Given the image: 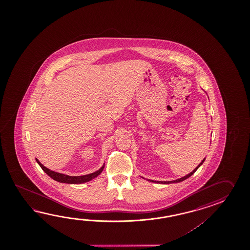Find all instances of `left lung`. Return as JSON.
<instances>
[{
	"label": "left lung",
	"mask_w": 250,
	"mask_h": 250,
	"mask_svg": "<svg viewBox=\"0 0 250 250\" xmlns=\"http://www.w3.org/2000/svg\"><path fill=\"white\" fill-rule=\"evenodd\" d=\"M205 160H206V158L205 159L203 160L202 162L198 165V166H197V168L195 169V170H193V171H191L190 173H188V175L184 176V177H182V178H181V179H178V180H176V181H152V182H157V183H163V184H170V183H177V182H181V181H185L186 179H188V178H189L190 176L193 175L194 173H195V171L201 166V165H203V163L205 162Z\"/></svg>",
	"instance_id": "obj_1"
}]
</instances>
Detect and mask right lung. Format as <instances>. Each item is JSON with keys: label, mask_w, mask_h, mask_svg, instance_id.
Returning <instances> with one entry per match:
<instances>
[{"label": "right lung", "mask_w": 250, "mask_h": 250, "mask_svg": "<svg viewBox=\"0 0 250 250\" xmlns=\"http://www.w3.org/2000/svg\"><path fill=\"white\" fill-rule=\"evenodd\" d=\"M37 160L38 165H40V167L42 168V170L47 174L48 176H50L53 180L54 181H59V182H62V183H68V184H81V183H85L87 181H90L95 179L96 177L99 175L101 173L104 166H103L101 169H99L98 170H96L93 173L90 174H86V175L83 176H69L65 175L62 173H59V172H55L53 170H49L46 167H44L43 165Z\"/></svg>", "instance_id": "1"}]
</instances>
